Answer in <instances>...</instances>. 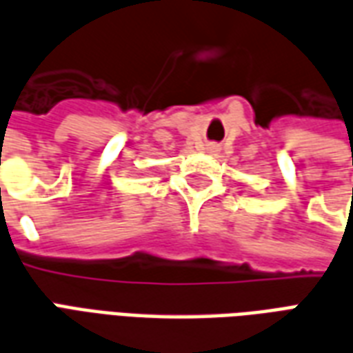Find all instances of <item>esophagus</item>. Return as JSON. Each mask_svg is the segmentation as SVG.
<instances>
[{
    "mask_svg": "<svg viewBox=\"0 0 353 353\" xmlns=\"http://www.w3.org/2000/svg\"><path fill=\"white\" fill-rule=\"evenodd\" d=\"M208 151H210V153H215V151H217V145H208Z\"/></svg>",
    "mask_w": 353,
    "mask_h": 353,
    "instance_id": "1",
    "label": "esophagus"
}]
</instances>
